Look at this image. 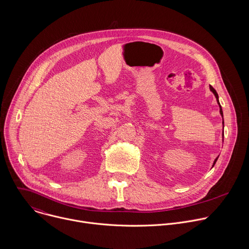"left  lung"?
<instances>
[{"label": "left lung", "mask_w": 249, "mask_h": 249, "mask_svg": "<svg viewBox=\"0 0 249 249\" xmlns=\"http://www.w3.org/2000/svg\"><path fill=\"white\" fill-rule=\"evenodd\" d=\"M210 89H211L213 92H214V94H215V96H216V98H217V100H218V103H219V105H220V112H221V115L223 116V110H222V106H221V104H220V102H219V95H218V93H217L216 89H215L214 88H213L212 86H210ZM223 125H224V118H223ZM217 160H218V159H216V160H215V161H214V164H213V166L215 165V163H216Z\"/></svg>", "instance_id": "8db88e82"}]
</instances>
